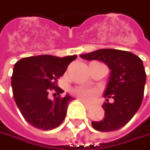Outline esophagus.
I'll return each instance as SVG.
<instances>
[{
  "label": "esophagus",
  "mask_w": 150,
  "mask_h": 150,
  "mask_svg": "<svg viewBox=\"0 0 150 150\" xmlns=\"http://www.w3.org/2000/svg\"><path fill=\"white\" fill-rule=\"evenodd\" d=\"M78 100H81V102L83 103V104H84V105H86V107H89V105H89L88 103L87 102V101H86V100H83V99H82V98H80V97H79V98H78Z\"/></svg>",
  "instance_id": "34e87169"
}]
</instances>
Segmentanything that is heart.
<instances>
[{
    "label": "heart",
    "instance_id": "1",
    "mask_svg": "<svg viewBox=\"0 0 150 150\" xmlns=\"http://www.w3.org/2000/svg\"><path fill=\"white\" fill-rule=\"evenodd\" d=\"M73 92L78 97L82 98L87 101H92V100H95V98L98 95V91L97 90L92 88H89V87H87V86L77 87L73 90Z\"/></svg>",
    "mask_w": 150,
    "mask_h": 150
}]
</instances>
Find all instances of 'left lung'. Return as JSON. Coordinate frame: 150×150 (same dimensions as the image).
<instances>
[{"label": "left lung", "instance_id": "left-lung-1", "mask_svg": "<svg viewBox=\"0 0 150 150\" xmlns=\"http://www.w3.org/2000/svg\"><path fill=\"white\" fill-rule=\"evenodd\" d=\"M81 57L102 62L111 70L104 92L105 117L101 121H93L92 126L100 131L122 128L137 113L143 101L146 83L143 61L129 51L114 49H100L82 54Z\"/></svg>", "mask_w": 150, "mask_h": 150}]
</instances>
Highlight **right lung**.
<instances>
[{
  "label": "right lung",
  "instance_id": "obj_1",
  "mask_svg": "<svg viewBox=\"0 0 150 150\" xmlns=\"http://www.w3.org/2000/svg\"><path fill=\"white\" fill-rule=\"evenodd\" d=\"M76 57V55L64 57L41 55L24 57L14 64L11 78L13 98L24 118L35 128L52 129L64 120L68 105L74 98L67 93L52 100L48 94L50 89L58 90V79Z\"/></svg>",
  "mask_w": 150,
  "mask_h": 150
}]
</instances>
